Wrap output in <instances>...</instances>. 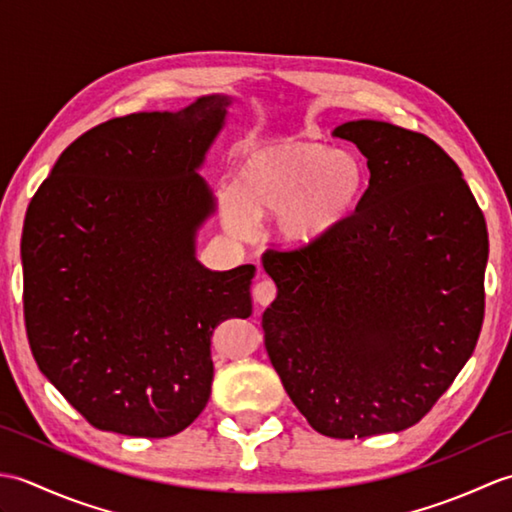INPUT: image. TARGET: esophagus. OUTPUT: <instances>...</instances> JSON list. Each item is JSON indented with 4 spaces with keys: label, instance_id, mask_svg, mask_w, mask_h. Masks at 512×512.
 <instances>
[{
    "label": "esophagus",
    "instance_id": "obj_1",
    "mask_svg": "<svg viewBox=\"0 0 512 512\" xmlns=\"http://www.w3.org/2000/svg\"><path fill=\"white\" fill-rule=\"evenodd\" d=\"M253 295H255V301L259 303V306H268L270 301L275 299V295H277V286H275V281H270V279H262L259 281V284L255 286V290H253Z\"/></svg>",
    "mask_w": 512,
    "mask_h": 512
}]
</instances>
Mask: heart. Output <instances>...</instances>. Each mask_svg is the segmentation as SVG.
Here are the masks:
<instances>
[{
    "instance_id": "obj_1",
    "label": "heart",
    "mask_w": 512,
    "mask_h": 512,
    "mask_svg": "<svg viewBox=\"0 0 512 512\" xmlns=\"http://www.w3.org/2000/svg\"><path fill=\"white\" fill-rule=\"evenodd\" d=\"M367 167L350 149L319 140L277 138L250 147L239 160L235 189L222 195V220L246 235L255 215H273L288 246H308L350 220L367 189Z\"/></svg>"
}]
</instances>
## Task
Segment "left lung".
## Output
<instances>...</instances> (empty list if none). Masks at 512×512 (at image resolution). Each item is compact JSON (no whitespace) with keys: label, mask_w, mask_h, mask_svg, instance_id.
<instances>
[{"label":"left lung","mask_w":512,"mask_h":512,"mask_svg":"<svg viewBox=\"0 0 512 512\" xmlns=\"http://www.w3.org/2000/svg\"><path fill=\"white\" fill-rule=\"evenodd\" d=\"M332 136L367 158L365 195L328 237L268 250L277 299L262 328L310 427L352 440L420 422L471 358L488 233L460 167L431 138L383 121Z\"/></svg>","instance_id":"obj_1"}]
</instances>
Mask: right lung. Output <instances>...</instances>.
I'll return each instance as SVG.
<instances>
[{
  "label": "right lung",
  "mask_w": 512,
  "mask_h": 512,
  "mask_svg": "<svg viewBox=\"0 0 512 512\" xmlns=\"http://www.w3.org/2000/svg\"><path fill=\"white\" fill-rule=\"evenodd\" d=\"M228 96L180 112L112 118L79 136L32 198L24 235V319L32 356L101 431L169 438L211 396V336L250 317L253 264L195 259L215 211L200 178Z\"/></svg>",
  "instance_id": "add662e5"
}]
</instances>
